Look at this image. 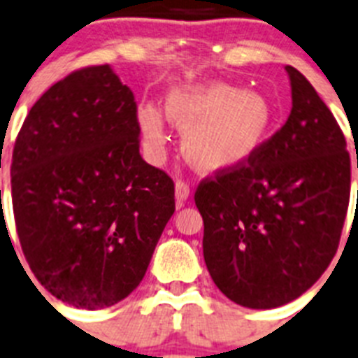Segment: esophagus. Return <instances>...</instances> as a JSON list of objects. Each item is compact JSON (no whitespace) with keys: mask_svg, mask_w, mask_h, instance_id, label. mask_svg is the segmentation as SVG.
<instances>
[{"mask_svg":"<svg viewBox=\"0 0 358 358\" xmlns=\"http://www.w3.org/2000/svg\"><path fill=\"white\" fill-rule=\"evenodd\" d=\"M189 194H191V189H189V185L185 184V182H182V180H178L176 182V185H174V196H176V203L178 206H182V203L185 202L189 198Z\"/></svg>","mask_w":358,"mask_h":358,"instance_id":"34e87169","label":"esophagus"}]
</instances>
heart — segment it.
Returning a JSON list of instances; mask_svg holds the SVG:
<instances>
[{
  "mask_svg": "<svg viewBox=\"0 0 358 358\" xmlns=\"http://www.w3.org/2000/svg\"><path fill=\"white\" fill-rule=\"evenodd\" d=\"M165 113L184 133L182 152L187 164L206 174L249 164L264 149L275 123V110L266 96L224 82L174 87L167 94ZM138 125L147 149L155 155L164 151V118L155 105L138 109Z\"/></svg>",
  "mask_w": 358,
  "mask_h": 358,
  "instance_id": "obj_1",
  "label": "heart"
}]
</instances>
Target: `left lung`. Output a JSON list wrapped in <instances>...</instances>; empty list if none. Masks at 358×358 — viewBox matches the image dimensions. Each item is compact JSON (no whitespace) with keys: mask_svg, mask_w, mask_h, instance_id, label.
<instances>
[{"mask_svg":"<svg viewBox=\"0 0 358 358\" xmlns=\"http://www.w3.org/2000/svg\"><path fill=\"white\" fill-rule=\"evenodd\" d=\"M291 114L244 167L203 180V260L236 304L273 309L299 299L337 253L350 203L346 138L313 85L286 65ZM358 167V160H357Z\"/></svg>","mask_w":358,"mask_h":358,"instance_id":"1","label":"left lung"}]
</instances>
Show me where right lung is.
<instances>
[{
    "instance_id": "add662e5",
    "label": "right lung",
    "mask_w": 358,
    "mask_h": 358,
    "mask_svg": "<svg viewBox=\"0 0 358 358\" xmlns=\"http://www.w3.org/2000/svg\"><path fill=\"white\" fill-rule=\"evenodd\" d=\"M133 91L110 65L76 71L32 105L12 152V207L31 271L56 299L103 309L145 276L174 184L140 155Z\"/></svg>"
}]
</instances>
